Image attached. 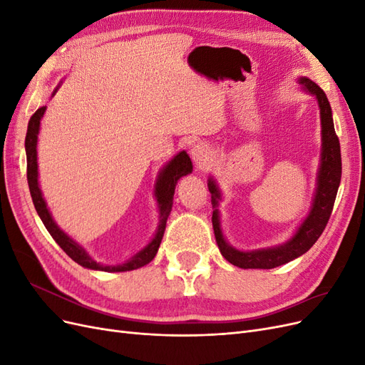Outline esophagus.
<instances>
[{"label": "esophagus", "instance_id": "34e87169", "mask_svg": "<svg viewBox=\"0 0 365 365\" xmlns=\"http://www.w3.org/2000/svg\"><path fill=\"white\" fill-rule=\"evenodd\" d=\"M190 155L193 163L197 165V168H204V165L208 163L210 160V150L208 148L204 145V143H197L190 150Z\"/></svg>", "mask_w": 365, "mask_h": 365}]
</instances>
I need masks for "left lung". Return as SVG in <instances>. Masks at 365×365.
Listing matches in <instances>:
<instances>
[{
  "instance_id": "left-lung-1",
  "label": "left lung",
  "mask_w": 365,
  "mask_h": 365,
  "mask_svg": "<svg viewBox=\"0 0 365 365\" xmlns=\"http://www.w3.org/2000/svg\"><path fill=\"white\" fill-rule=\"evenodd\" d=\"M298 85L304 91L315 96L318 108H319V120H322V157H319V168L317 173L315 193L309 215L304 217L303 222L298 225L294 236L277 247L260 248L252 251H240L231 247L220 227V215H219V201L222 200L216 181L210 176L208 178V190L212 193L213 204V230L216 244L222 256L233 263L235 267L244 269H271L280 264L288 263L302 254L311 250V247L318 240L324 231L327 220L332 213L334 202L336 197L338 187L341 182V150L339 140L335 134L332 108L327 101L324 91L315 82L307 77H298Z\"/></svg>"
}]
</instances>
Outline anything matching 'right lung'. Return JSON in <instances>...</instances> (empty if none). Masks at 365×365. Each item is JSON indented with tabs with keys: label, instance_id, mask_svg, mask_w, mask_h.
I'll use <instances>...</instances> for the list:
<instances>
[{
	"label": "right lung",
	"instance_id": "obj_1",
	"mask_svg": "<svg viewBox=\"0 0 365 365\" xmlns=\"http://www.w3.org/2000/svg\"><path fill=\"white\" fill-rule=\"evenodd\" d=\"M56 90L53 91L51 96H54ZM46 109H47V106H41L38 111L31 115V118L29 121V128H27V135H26L29 189H30L33 204H35V208L42 220V224L46 225L51 237L56 240V244L65 252H67L76 263H79L83 268L94 269V271H105V272H125V271H132V269H138L141 267H145V264H148L153 257H155V254L160 248L161 239H163L164 230H165V222H168V217L172 212L173 193H175L176 182H178L184 175H189L193 170L190 157L187 155L185 150L178 152L158 173V178L155 182V192H153V195H155V200L158 204L160 220H158L157 233L152 237L149 244L143 250H140L137 254H134L130 259H128L125 263H118V264L98 263L90 256V254L86 252V250L82 245L77 244L76 240H73L67 233H65L63 230H61L58 227L56 222H54V219L47 207V202H46V200H43L42 192L39 189L36 146H38V134H39V128H41V120L43 117V113H46Z\"/></svg>",
	"mask_w": 365,
	"mask_h": 365
}]
</instances>
